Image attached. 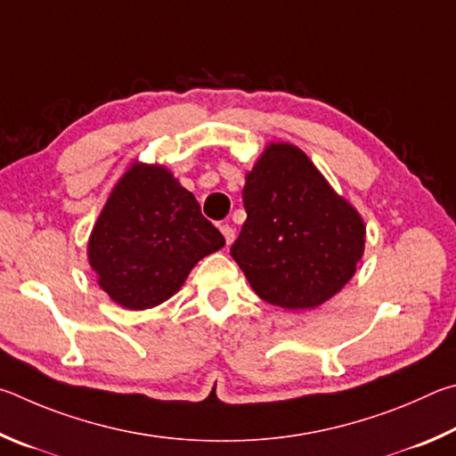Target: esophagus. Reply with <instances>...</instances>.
Returning a JSON list of instances; mask_svg holds the SVG:
<instances>
[{
	"mask_svg": "<svg viewBox=\"0 0 456 456\" xmlns=\"http://www.w3.org/2000/svg\"><path fill=\"white\" fill-rule=\"evenodd\" d=\"M220 232L224 234V238H226V244H228V246L234 242L236 232H234V228L230 226V224H222V226H220Z\"/></svg>",
	"mask_w": 456,
	"mask_h": 456,
	"instance_id": "34e87169",
	"label": "esophagus"
}]
</instances>
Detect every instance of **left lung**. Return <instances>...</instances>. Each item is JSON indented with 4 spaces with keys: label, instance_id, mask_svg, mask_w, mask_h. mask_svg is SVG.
<instances>
[{
    "label": "left lung",
    "instance_id": "8db88e82",
    "mask_svg": "<svg viewBox=\"0 0 456 456\" xmlns=\"http://www.w3.org/2000/svg\"><path fill=\"white\" fill-rule=\"evenodd\" d=\"M242 198L248 218L230 254L262 300L306 310L345 289L364 254V220L305 151L270 142Z\"/></svg>",
    "mask_w": 456,
    "mask_h": 456
}]
</instances>
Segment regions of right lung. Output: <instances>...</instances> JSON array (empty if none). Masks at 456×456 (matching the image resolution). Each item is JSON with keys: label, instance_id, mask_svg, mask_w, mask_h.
I'll list each match as a JSON object with an SVG mask.
<instances>
[{"label": "right lung", "instance_id": "add662e5", "mask_svg": "<svg viewBox=\"0 0 456 456\" xmlns=\"http://www.w3.org/2000/svg\"><path fill=\"white\" fill-rule=\"evenodd\" d=\"M226 244L164 164L135 162L116 182L87 240L100 289L127 310L172 298L190 270Z\"/></svg>", "mask_w": 456, "mask_h": 456}]
</instances>
